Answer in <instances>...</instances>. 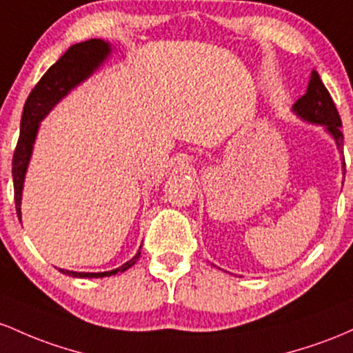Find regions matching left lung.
<instances>
[{"label":"left lung","mask_w":353,"mask_h":353,"mask_svg":"<svg viewBox=\"0 0 353 353\" xmlns=\"http://www.w3.org/2000/svg\"><path fill=\"white\" fill-rule=\"evenodd\" d=\"M294 112L299 114L300 118L308 123H316L323 125L327 128V132L334 137L336 148L342 153L343 150V133L340 130L342 126V120H340V114L336 112L335 103L332 100L330 93L325 88L322 80H320L319 73L314 70L312 71L310 81H308L307 93L302 98H299L294 105ZM343 160V175H345V158Z\"/></svg>","instance_id":"obj_1"}]
</instances>
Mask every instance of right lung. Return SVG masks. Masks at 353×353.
Instances as JSON below:
<instances>
[{"instance_id":"1","label":"right lung","mask_w":353,"mask_h":353,"mask_svg":"<svg viewBox=\"0 0 353 353\" xmlns=\"http://www.w3.org/2000/svg\"><path fill=\"white\" fill-rule=\"evenodd\" d=\"M110 51H112L110 50V45L106 41H103V39L93 38L88 39V41L77 43V45L70 46L68 51L53 66H50V70L37 83V86L31 90L30 97H28L25 103V108H23L21 132H19L18 143L13 155L14 205H17L19 221H21V208L19 207H21L23 181H25L31 152H33V143L39 128V121L50 113V110L63 97H66L70 93V90H73L74 86L85 81L101 65L103 59L108 57ZM138 259H140V250H138V253L132 260H128L125 265L110 272L85 273L61 270V268H59V272L71 276H80V279H93V276L94 279H103V276H112L117 275L118 272L121 273L128 270L130 267H133L137 263Z\"/></svg>"}]
</instances>
